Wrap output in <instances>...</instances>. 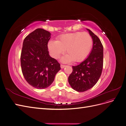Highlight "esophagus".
Segmentation results:
<instances>
[{"instance_id":"esophagus-1","label":"esophagus","mask_w":126,"mask_h":126,"mask_svg":"<svg viewBox=\"0 0 126 126\" xmlns=\"http://www.w3.org/2000/svg\"><path fill=\"white\" fill-rule=\"evenodd\" d=\"M65 67H66L65 65H63V64H60V67H61V68H62V69H63V68Z\"/></svg>"}]
</instances>
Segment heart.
<instances>
[{
  "label": "heart",
  "mask_w": 126,
  "mask_h": 126,
  "mask_svg": "<svg viewBox=\"0 0 126 126\" xmlns=\"http://www.w3.org/2000/svg\"><path fill=\"white\" fill-rule=\"evenodd\" d=\"M93 44V38L88 33L75 32L60 35L57 41H49L48 47L55 58H58L66 49L68 54L62 58L63 63H68L72 61L79 63L88 55Z\"/></svg>",
  "instance_id": "obj_1"
}]
</instances>
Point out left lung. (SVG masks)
<instances>
[{
  "mask_svg": "<svg viewBox=\"0 0 126 126\" xmlns=\"http://www.w3.org/2000/svg\"><path fill=\"white\" fill-rule=\"evenodd\" d=\"M87 30L93 38V49L83 62L77 66H72V72L68 77L69 85L78 92L87 91L96 85L103 68L104 48L101 42L90 30Z\"/></svg>",
  "mask_w": 126,
  "mask_h": 126,
  "instance_id": "obj_1",
  "label": "left lung"
}]
</instances>
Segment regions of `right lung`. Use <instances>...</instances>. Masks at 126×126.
I'll return each mask as SVG.
<instances>
[{
  "label": "right lung",
  "mask_w": 126,
  "mask_h": 126,
  "mask_svg": "<svg viewBox=\"0 0 126 126\" xmlns=\"http://www.w3.org/2000/svg\"><path fill=\"white\" fill-rule=\"evenodd\" d=\"M51 33L38 28L23 42L20 62L22 74L30 85L36 89L46 88L54 81L60 64L49 55L48 43Z\"/></svg>",
  "instance_id": "add662e5"
}]
</instances>
